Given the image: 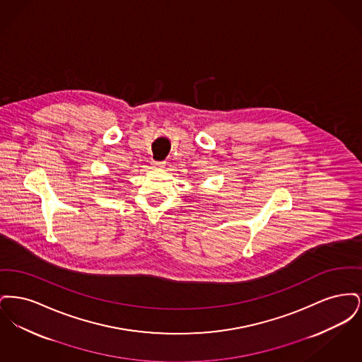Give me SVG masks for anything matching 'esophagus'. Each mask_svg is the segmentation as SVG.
<instances>
[{"mask_svg":"<svg viewBox=\"0 0 362 362\" xmlns=\"http://www.w3.org/2000/svg\"><path fill=\"white\" fill-rule=\"evenodd\" d=\"M152 167H153L155 170H161V168L165 167V161H153Z\"/></svg>","mask_w":362,"mask_h":362,"instance_id":"esophagus-1","label":"esophagus"}]
</instances>
